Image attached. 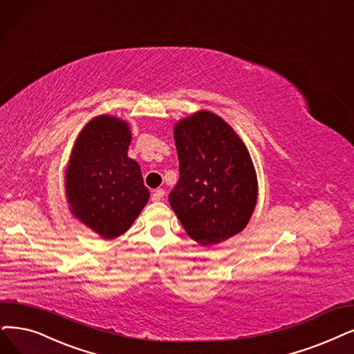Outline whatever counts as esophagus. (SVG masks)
Here are the masks:
<instances>
[{
	"label": "esophagus",
	"instance_id": "34e87169",
	"mask_svg": "<svg viewBox=\"0 0 354 354\" xmlns=\"http://www.w3.org/2000/svg\"><path fill=\"white\" fill-rule=\"evenodd\" d=\"M162 197H164V190L162 189H158V190H155L153 193H152V202H160V201H162Z\"/></svg>",
	"mask_w": 354,
	"mask_h": 354
}]
</instances>
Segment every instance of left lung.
<instances>
[{
    "mask_svg": "<svg viewBox=\"0 0 354 354\" xmlns=\"http://www.w3.org/2000/svg\"><path fill=\"white\" fill-rule=\"evenodd\" d=\"M173 133L180 180L168 202L197 244L226 241L245 228L257 205L251 155L231 126L209 110L180 119Z\"/></svg>",
    "mask_w": 354,
    "mask_h": 354,
    "instance_id": "left-lung-1",
    "label": "left lung"
}]
</instances>
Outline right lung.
<instances>
[{"instance_id":"obj_1","label":"right lung","mask_w":354,"mask_h":354,"mask_svg":"<svg viewBox=\"0 0 354 354\" xmlns=\"http://www.w3.org/2000/svg\"><path fill=\"white\" fill-rule=\"evenodd\" d=\"M131 126L120 118H93L78 133L65 169L69 212L103 239L128 231L149 201L139 164L128 157Z\"/></svg>"}]
</instances>
